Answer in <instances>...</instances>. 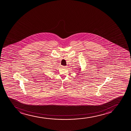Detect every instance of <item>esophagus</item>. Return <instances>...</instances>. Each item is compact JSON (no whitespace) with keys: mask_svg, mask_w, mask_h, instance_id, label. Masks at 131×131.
I'll return each mask as SVG.
<instances>
[{"mask_svg":"<svg viewBox=\"0 0 131 131\" xmlns=\"http://www.w3.org/2000/svg\"><path fill=\"white\" fill-rule=\"evenodd\" d=\"M62 68H65V69H66V68L67 67L66 66H62Z\"/></svg>","mask_w":131,"mask_h":131,"instance_id":"esophagus-1","label":"esophagus"}]
</instances>
